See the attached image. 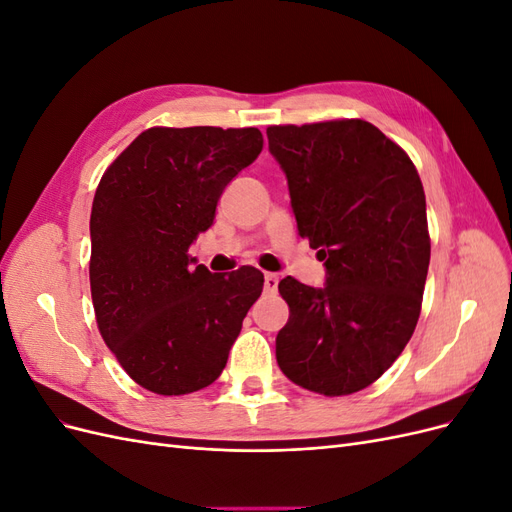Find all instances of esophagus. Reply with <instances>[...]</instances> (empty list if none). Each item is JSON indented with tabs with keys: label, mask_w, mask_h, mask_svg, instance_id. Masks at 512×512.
Returning a JSON list of instances; mask_svg holds the SVG:
<instances>
[{
	"label": "esophagus",
	"mask_w": 512,
	"mask_h": 512,
	"mask_svg": "<svg viewBox=\"0 0 512 512\" xmlns=\"http://www.w3.org/2000/svg\"><path fill=\"white\" fill-rule=\"evenodd\" d=\"M277 284H280V277H277V273H265V290L269 294H273L277 290Z\"/></svg>",
	"instance_id": "esophagus-1"
}]
</instances>
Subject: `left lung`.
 I'll use <instances>...</instances> for the list:
<instances>
[{"instance_id": "left-lung-1", "label": "left lung", "mask_w": 512, "mask_h": 512, "mask_svg": "<svg viewBox=\"0 0 512 512\" xmlns=\"http://www.w3.org/2000/svg\"><path fill=\"white\" fill-rule=\"evenodd\" d=\"M299 235L327 284L284 277L290 307L275 356L294 384L327 397L376 382L406 348L429 269L427 207L408 153L363 119L267 128Z\"/></svg>"}]
</instances>
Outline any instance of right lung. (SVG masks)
I'll return each instance as SVG.
<instances>
[{"instance_id": "add662e5", "label": "right lung", "mask_w": 512, "mask_h": 512, "mask_svg": "<svg viewBox=\"0 0 512 512\" xmlns=\"http://www.w3.org/2000/svg\"><path fill=\"white\" fill-rule=\"evenodd\" d=\"M262 151L258 128H149L106 168L91 207L96 322L126 374L158 395L220 378L265 275L194 267V239Z\"/></svg>"}]
</instances>
